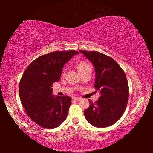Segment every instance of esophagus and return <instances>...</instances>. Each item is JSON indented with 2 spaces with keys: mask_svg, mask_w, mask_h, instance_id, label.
Listing matches in <instances>:
<instances>
[{
  "mask_svg": "<svg viewBox=\"0 0 153 153\" xmlns=\"http://www.w3.org/2000/svg\"><path fill=\"white\" fill-rule=\"evenodd\" d=\"M73 99L74 100H76V101H79V100H82L81 98H78V97H74Z\"/></svg>",
  "mask_w": 153,
  "mask_h": 153,
  "instance_id": "obj_1",
  "label": "esophagus"
}]
</instances>
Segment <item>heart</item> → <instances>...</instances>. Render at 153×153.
Returning a JSON list of instances; mask_svg holds the SVG:
<instances>
[{
	"instance_id": "heart-1",
	"label": "heart",
	"mask_w": 153,
	"mask_h": 153,
	"mask_svg": "<svg viewBox=\"0 0 153 153\" xmlns=\"http://www.w3.org/2000/svg\"><path fill=\"white\" fill-rule=\"evenodd\" d=\"M77 69H78V71H79V73H81V72L85 71L87 69L90 68L89 65H88L86 63H85V62H84V61L79 62V63H77ZM64 72H65V70H64Z\"/></svg>"
}]
</instances>
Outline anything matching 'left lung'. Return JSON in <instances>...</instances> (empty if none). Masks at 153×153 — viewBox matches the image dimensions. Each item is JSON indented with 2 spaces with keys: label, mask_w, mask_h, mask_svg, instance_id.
<instances>
[{
  "label": "left lung",
  "mask_w": 153,
  "mask_h": 153,
  "mask_svg": "<svg viewBox=\"0 0 153 153\" xmlns=\"http://www.w3.org/2000/svg\"><path fill=\"white\" fill-rule=\"evenodd\" d=\"M95 69L94 88L100 97L84 111L86 120L97 128H106L117 122L126 110L129 87L125 73L113 59L97 51L80 50Z\"/></svg>",
  "instance_id": "left-lung-1"
}]
</instances>
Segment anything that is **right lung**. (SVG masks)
<instances>
[{
  "label": "right lung",
  "instance_id": "1",
  "mask_svg": "<svg viewBox=\"0 0 153 153\" xmlns=\"http://www.w3.org/2000/svg\"><path fill=\"white\" fill-rule=\"evenodd\" d=\"M77 54L71 50L40 56L23 74L19 86L21 102L31 120L42 128L54 129L66 120L71 98L55 97L51 87L60 79L64 65Z\"/></svg>",
  "mask_w": 153,
  "mask_h": 153
}]
</instances>
